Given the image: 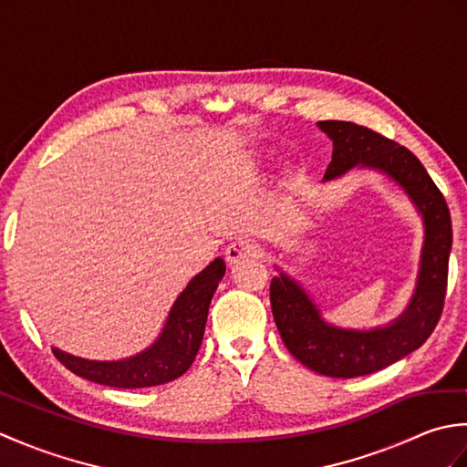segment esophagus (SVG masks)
Wrapping results in <instances>:
<instances>
[{
  "mask_svg": "<svg viewBox=\"0 0 467 467\" xmlns=\"http://www.w3.org/2000/svg\"><path fill=\"white\" fill-rule=\"evenodd\" d=\"M261 251L263 249L259 243H254L253 239H246V236H243V239H236L226 246V261L234 265V263L246 259V256H259Z\"/></svg>",
  "mask_w": 467,
  "mask_h": 467,
  "instance_id": "34e87169",
  "label": "esophagus"
}]
</instances>
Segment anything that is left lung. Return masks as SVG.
<instances>
[{"instance_id": "obj_1", "label": "left lung", "mask_w": 467, "mask_h": 467, "mask_svg": "<svg viewBox=\"0 0 467 467\" xmlns=\"http://www.w3.org/2000/svg\"><path fill=\"white\" fill-rule=\"evenodd\" d=\"M317 124L333 140V158L325 181L345 174L353 166L377 168L403 186L425 221L418 289L400 319L383 329H337L321 319L313 301L289 276L281 273L271 281V309L286 349L317 373L349 379L400 361L433 333L448 289L451 218L441 191L408 148L355 122L323 120Z\"/></svg>"}]
</instances>
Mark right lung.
<instances>
[{"label": "right lung", "mask_w": 467, "mask_h": 467, "mask_svg": "<svg viewBox=\"0 0 467 467\" xmlns=\"http://www.w3.org/2000/svg\"><path fill=\"white\" fill-rule=\"evenodd\" d=\"M224 269L223 259H214L188 283L172 305L162 335L140 355L124 361H88L82 357L52 349L56 359L66 369L88 381L120 387V389H140V387L162 385L176 379L192 365L201 349L208 306Z\"/></svg>", "instance_id": "right-lung-1"}]
</instances>
